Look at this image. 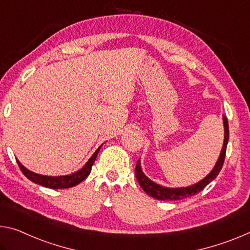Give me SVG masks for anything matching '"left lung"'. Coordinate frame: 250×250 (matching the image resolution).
Listing matches in <instances>:
<instances>
[{
    "instance_id": "8db88e82",
    "label": "left lung",
    "mask_w": 250,
    "mask_h": 250,
    "mask_svg": "<svg viewBox=\"0 0 250 250\" xmlns=\"http://www.w3.org/2000/svg\"><path fill=\"white\" fill-rule=\"evenodd\" d=\"M224 128H225V139H224V146L221 149L220 156L218 158V161L216 162V166L211 170L207 177H205L203 180H200L197 184L189 186V187H182V188H167L162 187V186L156 184L152 180H150L144 172H142L140 159H138L136 165V178L141 188L148 193L149 196L156 198L158 200H180L184 198L191 197L196 195L207 186L209 182L216 179L218 173L220 172L221 168H223L225 157H226V149H227V144L229 139V126H228V120L227 118L224 116Z\"/></svg>"
}]
</instances>
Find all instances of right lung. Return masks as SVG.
Returning a JSON list of instances; mask_svg holds the SVG:
<instances>
[{
    "instance_id": "1",
    "label": "right lung",
    "mask_w": 250,
    "mask_h": 250,
    "mask_svg": "<svg viewBox=\"0 0 250 250\" xmlns=\"http://www.w3.org/2000/svg\"><path fill=\"white\" fill-rule=\"evenodd\" d=\"M101 146L97 149V151L92 154V157L90 158L88 162L83 166V167L79 170V171L71 173L69 176H60V177H50V176H42V175H38V173L30 171L29 169H26L24 166H23L21 162L19 160L18 165L21 171L23 172L27 179H30L31 181H33L34 184H38L40 186H43V187L46 188H51V189H63V188H71L77 186L78 184H80L81 181L85 179L86 177L89 176V173L91 172V168L96 161V158L99 153V150H100Z\"/></svg>"
}]
</instances>
